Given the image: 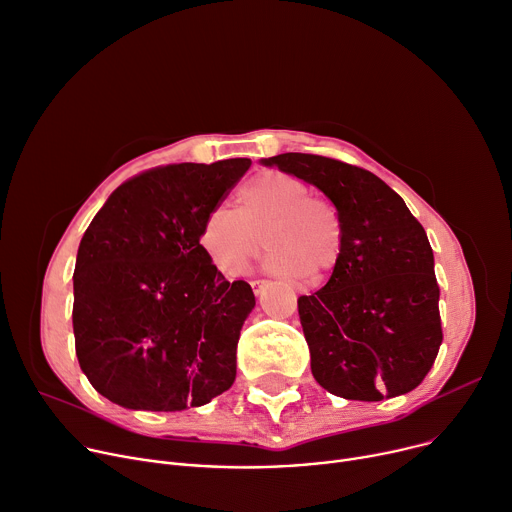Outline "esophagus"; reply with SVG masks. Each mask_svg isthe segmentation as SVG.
Segmentation results:
<instances>
[{
	"instance_id": "obj_1",
	"label": "esophagus",
	"mask_w": 512,
	"mask_h": 512,
	"mask_svg": "<svg viewBox=\"0 0 512 512\" xmlns=\"http://www.w3.org/2000/svg\"><path fill=\"white\" fill-rule=\"evenodd\" d=\"M251 286H253V292H255V294H261L263 288L267 286V282H265V280H251Z\"/></svg>"
}]
</instances>
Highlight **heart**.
I'll return each mask as SVG.
<instances>
[{
	"mask_svg": "<svg viewBox=\"0 0 512 512\" xmlns=\"http://www.w3.org/2000/svg\"><path fill=\"white\" fill-rule=\"evenodd\" d=\"M261 241L271 274L319 282L342 255V222L304 181L267 170L238 189L236 210L212 208L197 232V247L226 276L247 271Z\"/></svg>",
	"mask_w": 512,
	"mask_h": 512,
	"instance_id": "b5f03b06",
	"label": "heart"
}]
</instances>
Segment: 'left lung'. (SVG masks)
Listing matches in <instances>:
<instances>
[{
    "instance_id": "left-lung-1",
    "label": "left lung",
    "mask_w": 512,
    "mask_h": 512,
    "mask_svg": "<svg viewBox=\"0 0 512 512\" xmlns=\"http://www.w3.org/2000/svg\"><path fill=\"white\" fill-rule=\"evenodd\" d=\"M261 162L321 189L342 222V255L329 282L298 298L315 381L356 401L410 393L442 344L426 230L385 181L360 166L300 152Z\"/></svg>"
}]
</instances>
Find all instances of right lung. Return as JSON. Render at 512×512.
<instances>
[{
    "instance_id": "1",
    "label": "right lung",
    "mask_w": 512,
    "mask_h": 512,
    "mask_svg": "<svg viewBox=\"0 0 512 512\" xmlns=\"http://www.w3.org/2000/svg\"><path fill=\"white\" fill-rule=\"evenodd\" d=\"M249 166L230 158L144 170L86 228L74 271L76 356L109 401L181 412L232 387L255 294L220 274L197 232Z\"/></svg>"
}]
</instances>
